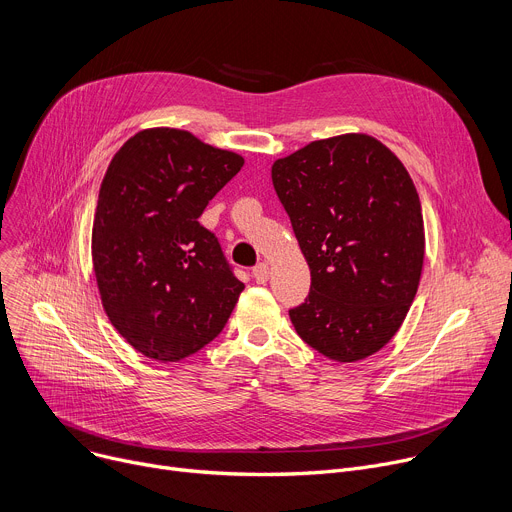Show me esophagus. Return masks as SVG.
I'll use <instances>...</instances> for the list:
<instances>
[{"label":"esophagus","mask_w":512,"mask_h":512,"mask_svg":"<svg viewBox=\"0 0 512 512\" xmlns=\"http://www.w3.org/2000/svg\"><path fill=\"white\" fill-rule=\"evenodd\" d=\"M252 277H254V281H256V283L264 285V283L268 281V277H270V268H268V264H266V262H260L258 266H254V270H252Z\"/></svg>","instance_id":"esophagus-1"}]
</instances>
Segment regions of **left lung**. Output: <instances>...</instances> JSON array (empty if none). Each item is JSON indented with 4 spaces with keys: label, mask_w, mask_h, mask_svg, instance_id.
<instances>
[{
    "label": "left lung",
    "mask_w": 512,
    "mask_h": 512,
    "mask_svg": "<svg viewBox=\"0 0 512 512\" xmlns=\"http://www.w3.org/2000/svg\"><path fill=\"white\" fill-rule=\"evenodd\" d=\"M311 270L297 334L338 363L381 350L406 320L424 264L416 186L387 145L365 133L311 141L270 170Z\"/></svg>",
    "instance_id": "1"
}]
</instances>
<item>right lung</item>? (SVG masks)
Segmentation results:
<instances>
[{
    "instance_id": "add662e5",
    "label": "right lung",
    "mask_w": 512,
    "mask_h": 512,
    "mask_svg": "<svg viewBox=\"0 0 512 512\" xmlns=\"http://www.w3.org/2000/svg\"><path fill=\"white\" fill-rule=\"evenodd\" d=\"M244 157L182 129L135 133L104 174L92 264L110 324L141 355L176 363L209 344L244 291L199 223Z\"/></svg>"
}]
</instances>
